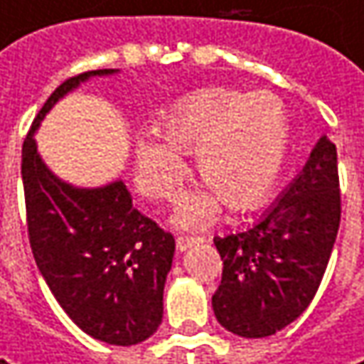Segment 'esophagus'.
<instances>
[{"mask_svg":"<svg viewBox=\"0 0 364 364\" xmlns=\"http://www.w3.org/2000/svg\"><path fill=\"white\" fill-rule=\"evenodd\" d=\"M200 241H202L200 237H177V249L179 251H187L189 247L200 243Z\"/></svg>","mask_w":364,"mask_h":364,"instance_id":"34e87169","label":"esophagus"}]
</instances>
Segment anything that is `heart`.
<instances>
[{
    "label": "heart",
    "mask_w": 364,
    "mask_h": 364,
    "mask_svg": "<svg viewBox=\"0 0 364 364\" xmlns=\"http://www.w3.org/2000/svg\"><path fill=\"white\" fill-rule=\"evenodd\" d=\"M290 146L284 107L267 92L205 88L177 100L156 134H138L134 144L138 187L150 198H177L187 162L205 187L185 196L175 225L202 228L218 218L223 202L232 210L253 208L276 185Z\"/></svg>",
    "instance_id": "heart-1"
}]
</instances>
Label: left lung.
Here are the masks:
<instances>
[{
	"label": "left lung",
	"mask_w": 364,
	"mask_h": 364,
	"mask_svg": "<svg viewBox=\"0 0 364 364\" xmlns=\"http://www.w3.org/2000/svg\"><path fill=\"white\" fill-rule=\"evenodd\" d=\"M340 226L338 154L328 136L266 214L216 237L223 280L212 296L218 323L241 338H266L309 307Z\"/></svg>",
	"instance_id": "8db88e82"
}]
</instances>
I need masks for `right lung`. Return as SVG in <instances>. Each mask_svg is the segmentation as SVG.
<instances>
[{"label":"right lung","instance_id":"right-lung-1","mask_svg":"<svg viewBox=\"0 0 364 364\" xmlns=\"http://www.w3.org/2000/svg\"><path fill=\"white\" fill-rule=\"evenodd\" d=\"M115 74L84 72L47 98L22 146V183L34 262L61 309L100 342L134 346L161 326L175 239L134 208L123 179L75 187L45 164L34 139L61 98L92 77Z\"/></svg>","mask_w":364,"mask_h":364}]
</instances>
